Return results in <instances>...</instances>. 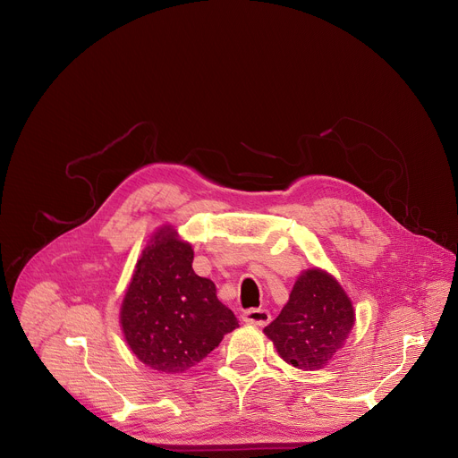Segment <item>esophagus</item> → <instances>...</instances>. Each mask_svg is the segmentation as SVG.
<instances>
[{
	"label": "esophagus",
	"instance_id": "34e87169",
	"mask_svg": "<svg viewBox=\"0 0 458 458\" xmlns=\"http://www.w3.org/2000/svg\"><path fill=\"white\" fill-rule=\"evenodd\" d=\"M242 320L252 326H267L270 322V313L267 310H249L242 313Z\"/></svg>",
	"mask_w": 458,
	"mask_h": 458
}]
</instances>
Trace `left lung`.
<instances>
[{
	"instance_id": "8db88e82",
	"label": "left lung",
	"mask_w": 458,
	"mask_h": 458,
	"mask_svg": "<svg viewBox=\"0 0 458 458\" xmlns=\"http://www.w3.org/2000/svg\"><path fill=\"white\" fill-rule=\"evenodd\" d=\"M355 310L339 280L320 267L300 272L282 313L263 333L298 370H320L343 350Z\"/></svg>"
}]
</instances>
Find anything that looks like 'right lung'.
I'll return each instance as SVG.
<instances>
[{
    "mask_svg": "<svg viewBox=\"0 0 458 458\" xmlns=\"http://www.w3.org/2000/svg\"><path fill=\"white\" fill-rule=\"evenodd\" d=\"M191 263V242L162 225L141 250L119 308L129 348L160 374L190 370L239 327L216 284L197 276Z\"/></svg>",
    "mask_w": 458,
    "mask_h": 458,
    "instance_id": "1",
    "label": "right lung"
}]
</instances>
